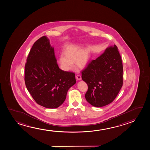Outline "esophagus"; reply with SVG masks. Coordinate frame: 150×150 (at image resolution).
<instances>
[{
  "label": "esophagus",
  "instance_id": "1",
  "mask_svg": "<svg viewBox=\"0 0 150 150\" xmlns=\"http://www.w3.org/2000/svg\"><path fill=\"white\" fill-rule=\"evenodd\" d=\"M76 79L78 80H81L82 79V78L80 75H77L76 76Z\"/></svg>",
  "mask_w": 150,
  "mask_h": 150
}]
</instances>
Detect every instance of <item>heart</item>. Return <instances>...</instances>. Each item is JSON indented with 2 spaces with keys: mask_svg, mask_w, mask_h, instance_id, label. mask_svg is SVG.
<instances>
[{
  "mask_svg": "<svg viewBox=\"0 0 150 150\" xmlns=\"http://www.w3.org/2000/svg\"><path fill=\"white\" fill-rule=\"evenodd\" d=\"M89 61V54L84 49L69 45L64 49L62 55L59 56L57 62L62 70L69 71L74 69V63L78 67L83 69L88 65Z\"/></svg>",
  "mask_w": 150,
  "mask_h": 150,
  "instance_id": "b5f03b06",
  "label": "heart"
}]
</instances>
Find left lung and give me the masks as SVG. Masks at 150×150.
I'll return each instance as SVG.
<instances>
[{
	"mask_svg": "<svg viewBox=\"0 0 150 150\" xmlns=\"http://www.w3.org/2000/svg\"><path fill=\"white\" fill-rule=\"evenodd\" d=\"M82 79L88 85L87 101L100 108L112 103L123 85V65L117 47L106 49L82 71Z\"/></svg>",
	"mask_w": 150,
	"mask_h": 150,
	"instance_id": "obj_1",
	"label": "left lung"
}]
</instances>
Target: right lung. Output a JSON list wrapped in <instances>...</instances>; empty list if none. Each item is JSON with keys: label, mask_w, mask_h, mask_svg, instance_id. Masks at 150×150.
<instances>
[{"label": "right lung", "mask_w": 150, "mask_h": 150, "mask_svg": "<svg viewBox=\"0 0 150 150\" xmlns=\"http://www.w3.org/2000/svg\"><path fill=\"white\" fill-rule=\"evenodd\" d=\"M25 82L36 103L56 108L65 100L68 89L76 84L75 74L59 69L54 48L44 36L34 42L27 59Z\"/></svg>", "instance_id": "obj_1"}]
</instances>
